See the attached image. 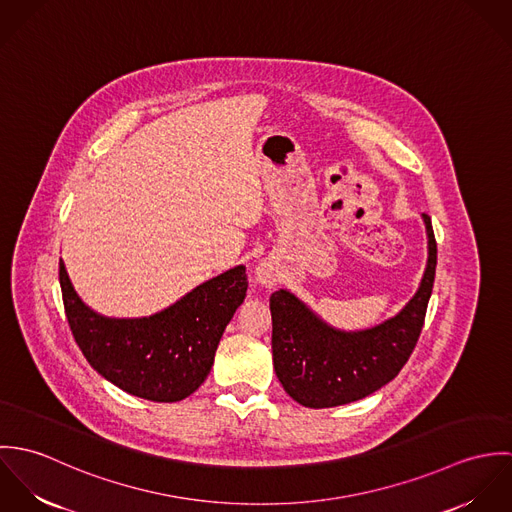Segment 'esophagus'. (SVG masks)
<instances>
[{
  "instance_id": "obj_1",
  "label": "esophagus",
  "mask_w": 512,
  "mask_h": 512,
  "mask_svg": "<svg viewBox=\"0 0 512 512\" xmlns=\"http://www.w3.org/2000/svg\"><path fill=\"white\" fill-rule=\"evenodd\" d=\"M256 282L262 284V286H266V288H272V286L278 282V274L274 272L272 266L260 264V266L256 268Z\"/></svg>"
}]
</instances>
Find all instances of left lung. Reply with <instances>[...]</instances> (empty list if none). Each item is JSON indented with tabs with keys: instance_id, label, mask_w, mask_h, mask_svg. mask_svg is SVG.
<instances>
[{
	"instance_id": "8db88e82",
	"label": "left lung",
	"mask_w": 512,
	"mask_h": 512,
	"mask_svg": "<svg viewBox=\"0 0 512 512\" xmlns=\"http://www.w3.org/2000/svg\"><path fill=\"white\" fill-rule=\"evenodd\" d=\"M422 217L428 232V266L418 292L396 317L347 333L321 321L293 293H272L276 376L301 406L331 408L361 400L388 384L408 363L424 327L438 264L432 219L426 213Z\"/></svg>"
}]
</instances>
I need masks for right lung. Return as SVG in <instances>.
Instances as JSON below:
<instances>
[{"label":"right lung","instance_id":"right-lung-1","mask_svg":"<svg viewBox=\"0 0 512 512\" xmlns=\"http://www.w3.org/2000/svg\"><path fill=\"white\" fill-rule=\"evenodd\" d=\"M59 280L86 361L124 392L151 402H179L205 382L224 327L248 290L246 268L236 266L155 315L112 319L84 305L63 260Z\"/></svg>","mask_w":512,"mask_h":512}]
</instances>
